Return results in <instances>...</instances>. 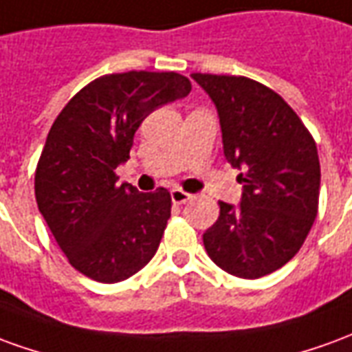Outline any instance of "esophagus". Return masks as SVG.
<instances>
[{
	"label": "esophagus",
	"instance_id": "esophagus-1",
	"mask_svg": "<svg viewBox=\"0 0 352 352\" xmlns=\"http://www.w3.org/2000/svg\"><path fill=\"white\" fill-rule=\"evenodd\" d=\"M170 199L174 204H186L188 201L193 199V195H191V193H186V191H182V189L178 188H174L170 191Z\"/></svg>",
	"mask_w": 352,
	"mask_h": 352
}]
</instances>
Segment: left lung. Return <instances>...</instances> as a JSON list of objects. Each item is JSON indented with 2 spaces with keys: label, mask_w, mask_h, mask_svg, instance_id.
<instances>
[{
  "label": "left lung",
  "mask_w": 352,
  "mask_h": 352,
  "mask_svg": "<svg viewBox=\"0 0 352 352\" xmlns=\"http://www.w3.org/2000/svg\"><path fill=\"white\" fill-rule=\"evenodd\" d=\"M216 106L223 155L239 170L241 203L220 201L204 231L210 260L229 275L260 278L298 254L318 208L313 136L286 102L248 77L191 74Z\"/></svg>",
  "instance_id": "1"
}]
</instances>
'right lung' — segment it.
Segmentation results:
<instances>
[{"instance_id":"obj_1","label":"right lung","mask_w":352,"mask_h":352,"mask_svg":"<svg viewBox=\"0 0 352 352\" xmlns=\"http://www.w3.org/2000/svg\"><path fill=\"white\" fill-rule=\"evenodd\" d=\"M174 72L111 74L89 83L52 123L36 170L37 208L69 263L98 283H121L155 256L170 193L117 184L134 132L161 106L186 98Z\"/></svg>"}]
</instances>
